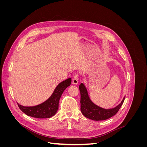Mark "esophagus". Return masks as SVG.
Wrapping results in <instances>:
<instances>
[{
	"label": "esophagus",
	"instance_id": "esophagus-1",
	"mask_svg": "<svg viewBox=\"0 0 147 147\" xmlns=\"http://www.w3.org/2000/svg\"><path fill=\"white\" fill-rule=\"evenodd\" d=\"M72 83L74 84H77L78 83V75L75 74L72 78Z\"/></svg>",
	"mask_w": 147,
	"mask_h": 147
}]
</instances>
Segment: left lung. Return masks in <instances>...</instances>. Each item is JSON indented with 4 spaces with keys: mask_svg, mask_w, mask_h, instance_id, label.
<instances>
[{
    "mask_svg": "<svg viewBox=\"0 0 147 147\" xmlns=\"http://www.w3.org/2000/svg\"><path fill=\"white\" fill-rule=\"evenodd\" d=\"M80 92V104L81 112L84 117L94 121H102L107 119L116 115L123 105L124 99L117 107L112 109H104L96 105L91 101L88 96L86 89L84 84L82 83L79 86Z\"/></svg>",
    "mask_w": 147,
    "mask_h": 147,
    "instance_id": "1",
    "label": "left lung"
}]
</instances>
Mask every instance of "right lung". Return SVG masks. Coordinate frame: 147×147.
<instances>
[{
  "label": "right lung",
  "instance_id": "right-lung-1",
  "mask_svg": "<svg viewBox=\"0 0 147 147\" xmlns=\"http://www.w3.org/2000/svg\"><path fill=\"white\" fill-rule=\"evenodd\" d=\"M70 78L61 82L50 98L42 104L33 107H24L18 104L20 109L28 116L37 118H49L56 113L59 109V102L64 91L70 85Z\"/></svg>",
  "mask_w": 147,
  "mask_h": 147
}]
</instances>
